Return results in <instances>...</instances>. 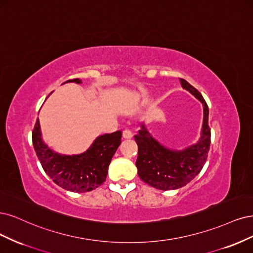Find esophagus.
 Masks as SVG:
<instances>
[{
	"label": "esophagus",
	"instance_id": "1",
	"mask_svg": "<svg viewBox=\"0 0 253 253\" xmlns=\"http://www.w3.org/2000/svg\"><path fill=\"white\" fill-rule=\"evenodd\" d=\"M132 132H131V130H129V129H125L124 131H123V137L124 138H131L132 137Z\"/></svg>",
	"mask_w": 253,
	"mask_h": 253
}]
</instances>
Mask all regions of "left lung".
I'll use <instances>...</instances> for the list:
<instances>
[{
	"mask_svg": "<svg viewBox=\"0 0 253 253\" xmlns=\"http://www.w3.org/2000/svg\"><path fill=\"white\" fill-rule=\"evenodd\" d=\"M181 85L202 103L204 119L199 141L182 150L170 149L154 138L143 124L134 135L137 144L135 165L141 180L160 190L182 188L197 176L207 160L210 147L209 109L202 94L187 81L180 79Z\"/></svg>",
	"mask_w": 253,
	"mask_h": 253,
	"instance_id": "left-lung-1",
	"label": "left lung"
}]
</instances>
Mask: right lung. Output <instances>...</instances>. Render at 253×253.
<instances>
[{"instance_id":"add662e5","label":"right lung","mask_w":253,"mask_h":253,"mask_svg":"<svg viewBox=\"0 0 253 253\" xmlns=\"http://www.w3.org/2000/svg\"><path fill=\"white\" fill-rule=\"evenodd\" d=\"M68 82L81 84L82 81L73 79L65 83ZM121 131L100 135L83 153L66 156L53 151L44 143L38 119L32 144L46 174L63 189L80 193L91 191L105 182L111 159L121 145Z\"/></svg>"}]
</instances>
